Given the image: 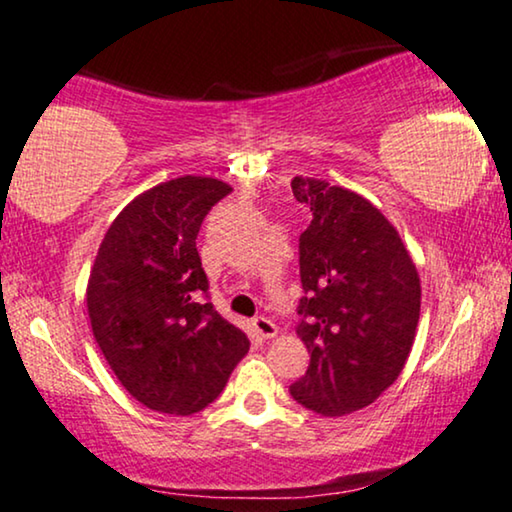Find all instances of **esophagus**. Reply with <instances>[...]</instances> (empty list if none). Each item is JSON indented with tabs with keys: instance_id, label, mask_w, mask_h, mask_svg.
I'll list each match as a JSON object with an SVG mask.
<instances>
[{
	"instance_id": "34e87169",
	"label": "esophagus",
	"mask_w": 512,
	"mask_h": 512,
	"mask_svg": "<svg viewBox=\"0 0 512 512\" xmlns=\"http://www.w3.org/2000/svg\"><path fill=\"white\" fill-rule=\"evenodd\" d=\"M252 327H255V332L262 339H274L276 332H278V327H276L274 320H269V318H264V316L252 320Z\"/></svg>"
}]
</instances>
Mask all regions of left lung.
<instances>
[{"label":"left lung","instance_id":"1","mask_svg":"<svg viewBox=\"0 0 512 512\" xmlns=\"http://www.w3.org/2000/svg\"><path fill=\"white\" fill-rule=\"evenodd\" d=\"M292 194L313 217L299 236L306 297L297 309L311 360L290 393L320 417H344L403 372L421 311L419 274L393 224L360 194L302 175Z\"/></svg>","mask_w":512,"mask_h":512}]
</instances>
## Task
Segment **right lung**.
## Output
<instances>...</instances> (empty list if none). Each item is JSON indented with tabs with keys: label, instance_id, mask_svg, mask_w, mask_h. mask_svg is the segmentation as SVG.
<instances>
[{
	"label": "right lung",
	"instance_id": "right-lung-1",
	"mask_svg": "<svg viewBox=\"0 0 512 512\" xmlns=\"http://www.w3.org/2000/svg\"><path fill=\"white\" fill-rule=\"evenodd\" d=\"M229 192L215 177L161 182L121 210L95 255L86 288L93 337L121 386L154 412H201L250 349L203 299L196 250L203 217Z\"/></svg>",
	"mask_w": 512,
	"mask_h": 512
}]
</instances>
